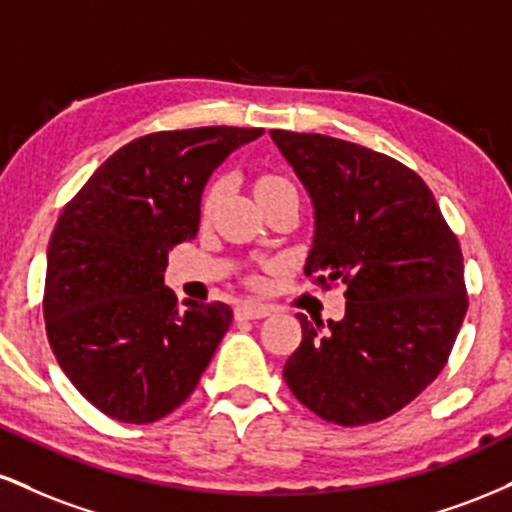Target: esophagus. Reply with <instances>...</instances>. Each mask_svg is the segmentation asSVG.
<instances>
[{"instance_id": "obj_1", "label": "esophagus", "mask_w": 512, "mask_h": 512, "mask_svg": "<svg viewBox=\"0 0 512 512\" xmlns=\"http://www.w3.org/2000/svg\"><path fill=\"white\" fill-rule=\"evenodd\" d=\"M269 313H272V305L257 301H245L236 305V315L243 317V320H260V317H267Z\"/></svg>"}]
</instances>
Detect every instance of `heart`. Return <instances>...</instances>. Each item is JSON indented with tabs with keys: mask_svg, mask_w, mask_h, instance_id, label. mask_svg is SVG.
Listing matches in <instances>:
<instances>
[{
	"mask_svg": "<svg viewBox=\"0 0 512 512\" xmlns=\"http://www.w3.org/2000/svg\"><path fill=\"white\" fill-rule=\"evenodd\" d=\"M221 192H223V182L221 180L211 182V185L207 187V192H204V199H202V216L211 214L214 204L219 202ZM284 192H296V187H293L286 178H281V175L264 173L255 180V195H257V199H260V204L267 202V199H272V197L284 195Z\"/></svg>",
	"mask_w": 512,
	"mask_h": 512,
	"instance_id": "heart-1",
	"label": "heart"
}]
</instances>
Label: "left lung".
<instances>
[{
	"label": "left lung",
	"mask_w": 512,
	"mask_h": 512,
	"mask_svg": "<svg viewBox=\"0 0 512 512\" xmlns=\"http://www.w3.org/2000/svg\"><path fill=\"white\" fill-rule=\"evenodd\" d=\"M272 139L315 204L305 276L346 289L339 322L298 315L284 380L330 424L383 421L448 363L469 305L460 243L426 182L395 158L325 134Z\"/></svg>",
	"instance_id": "left-lung-1"
}]
</instances>
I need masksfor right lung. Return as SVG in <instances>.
I'll use <instances>...</instances> for the list:
<instances>
[{
	"label": "right lung",
	"mask_w": 512,
	"mask_h": 512,
	"mask_svg": "<svg viewBox=\"0 0 512 512\" xmlns=\"http://www.w3.org/2000/svg\"><path fill=\"white\" fill-rule=\"evenodd\" d=\"M262 127L151 132L117 149L64 204L43 315L57 363L98 411L154 424L178 409L233 322L226 303L180 308L168 252L197 236L209 175Z\"/></svg>",
	"instance_id": "obj_1"
}]
</instances>
